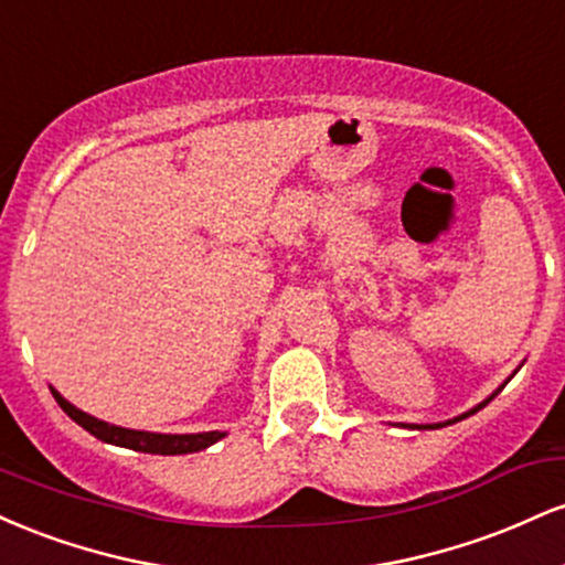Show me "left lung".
<instances>
[{"instance_id": "8db88e82", "label": "left lung", "mask_w": 565, "mask_h": 565, "mask_svg": "<svg viewBox=\"0 0 565 565\" xmlns=\"http://www.w3.org/2000/svg\"><path fill=\"white\" fill-rule=\"evenodd\" d=\"M502 387H504V385H502ZM502 387H499V391H502ZM499 391H494V393H491V395H489V398H486V401H483V404H478L476 408H470V412H468V414H462V417H454V419H449V423H436V425H425V427H419V430H438V427H446V425H454V423H459V419L470 417V414H476V412H478V408H483L486 404H489V401H491V398H494V395H497ZM414 427H417V425H414Z\"/></svg>"}]
</instances>
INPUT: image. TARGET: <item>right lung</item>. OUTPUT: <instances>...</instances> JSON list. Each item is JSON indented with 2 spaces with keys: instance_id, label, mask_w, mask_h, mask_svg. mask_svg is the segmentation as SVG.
Masks as SVG:
<instances>
[{
  "instance_id": "1",
  "label": "right lung",
  "mask_w": 565,
  "mask_h": 565,
  "mask_svg": "<svg viewBox=\"0 0 565 565\" xmlns=\"http://www.w3.org/2000/svg\"><path fill=\"white\" fill-rule=\"evenodd\" d=\"M55 395L57 406L74 419L76 425H82L84 430L93 433L95 438L106 440V444L114 446H125V449L132 451H142V454H193L206 449V446L217 444L220 438H225V433L220 430H210V433H188V436H172V433H148V430H129V427H119V425H108L103 419L89 417L84 414L82 408H76L74 404H68L55 387H50Z\"/></svg>"
}]
</instances>
